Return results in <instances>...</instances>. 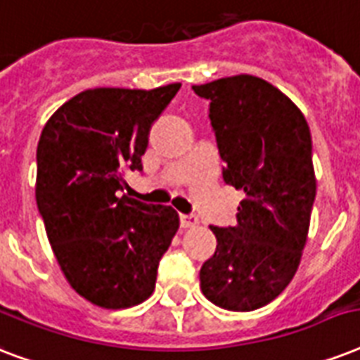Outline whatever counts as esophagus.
<instances>
[{"label": "esophagus", "instance_id": "34e87169", "mask_svg": "<svg viewBox=\"0 0 360 360\" xmlns=\"http://www.w3.org/2000/svg\"><path fill=\"white\" fill-rule=\"evenodd\" d=\"M179 220L183 228H194V226H198L196 214H181Z\"/></svg>", "mask_w": 360, "mask_h": 360}]
</instances>
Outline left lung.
<instances>
[{"label": "left lung", "instance_id": "8db88e82", "mask_svg": "<svg viewBox=\"0 0 360 360\" xmlns=\"http://www.w3.org/2000/svg\"><path fill=\"white\" fill-rule=\"evenodd\" d=\"M192 89L209 101L222 177L245 194L236 226H211L217 250L200 288L217 307L250 312L276 299L301 263L316 198L312 136L301 110L257 76Z\"/></svg>", "mask_w": 360, "mask_h": 360}]
</instances>
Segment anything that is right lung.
Returning a JSON list of instances; mask_svg holds the SVG:
<instances>
[{"label":"right lung","mask_w":360,"mask_h":360,"mask_svg":"<svg viewBox=\"0 0 360 360\" xmlns=\"http://www.w3.org/2000/svg\"><path fill=\"white\" fill-rule=\"evenodd\" d=\"M181 84L157 89L97 87L58 108L37 146V207L70 288L120 310L151 297L158 262L179 230L169 205L127 194L124 174L141 169L151 124Z\"/></svg>","instance_id":"obj_1"}]
</instances>
